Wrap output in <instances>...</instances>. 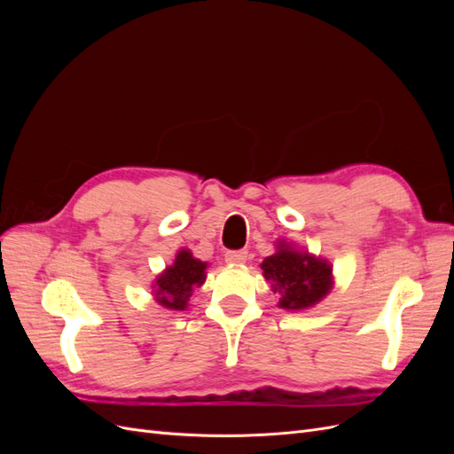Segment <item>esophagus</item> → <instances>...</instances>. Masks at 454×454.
Returning <instances> with one entry per match:
<instances>
[{
	"label": "esophagus",
	"mask_w": 454,
	"mask_h": 454,
	"mask_svg": "<svg viewBox=\"0 0 454 454\" xmlns=\"http://www.w3.org/2000/svg\"><path fill=\"white\" fill-rule=\"evenodd\" d=\"M246 259H248V252L240 250V252H227L225 261L229 265H244Z\"/></svg>",
	"instance_id": "34e87169"
}]
</instances>
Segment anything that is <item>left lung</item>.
Listing matches in <instances>:
<instances>
[{
  "mask_svg": "<svg viewBox=\"0 0 454 454\" xmlns=\"http://www.w3.org/2000/svg\"><path fill=\"white\" fill-rule=\"evenodd\" d=\"M259 267L272 292L278 294V307L286 310H307L318 305L335 284L333 265L327 259L286 240H278L277 252L265 257Z\"/></svg>",
  "mask_w": 454,
  "mask_h": 454,
  "instance_id": "8db88e82",
  "label": "left lung"
}]
</instances>
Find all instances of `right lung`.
Returning a JSON list of instances; mask_svg holds the SVG:
<instances>
[{
    "label": "right lung",
    "mask_w": 454,
    "mask_h": 454,
    "mask_svg": "<svg viewBox=\"0 0 454 454\" xmlns=\"http://www.w3.org/2000/svg\"><path fill=\"white\" fill-rule=\"evenodd\" d=\"M208 263L197 259L191 250L182 248L176 254L174 263L164 269L151 284V295L168 310H185L193 292L206 282Z\"/></svg>",
    "instance_id": "obj_1"
}]
</instances>
